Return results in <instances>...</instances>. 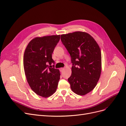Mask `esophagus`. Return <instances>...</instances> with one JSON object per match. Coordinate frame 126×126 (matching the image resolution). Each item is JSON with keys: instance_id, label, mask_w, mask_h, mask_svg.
I'll use <instances>...</instances> for the list:
<instances>
[{"instance_id": "esophagus-1", "label": "esophagus", "mask_w": 126, "mask_h": 126, "mask_svg": "<svg viewBox=\"0 0 126 126\" xmlns=\"http://www.w3.org/2000/svg\"><path fill=\"white\" fill-rule=\"evenodd\" d=\"M64 68H60V72H62L64 70Z\"/></svg>"}]
</instances>
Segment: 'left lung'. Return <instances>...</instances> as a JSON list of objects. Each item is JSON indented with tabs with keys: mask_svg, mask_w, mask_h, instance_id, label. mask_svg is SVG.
<instances>
[{
	"mask_svg": "<svg viewBox=\"0 0 126 126\" xmlns=\"http://www.w3.org/2000/svg\"><path fill=\"white\" fill-rule=\"evenodd\" d=\"M61 40L71 57L72 75L68 79L72 90L85 95L93 90L101 72V54L98 44L85 32L62 34Z\"/></svg>",
	"mask_w": 126,
	"mask_h": 126,
	"instance_id": "left-lung-1",
	"label": "left lung"
}]
</instances>
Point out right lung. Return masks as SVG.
<instances>
[{"instance_id":"1","label":"right lung","mask_w":126,"mask_h":126,"mask_svg":"<svg viewBox=\"0 0 126 126\" xmlns=\"http://www.w3.org/2000/svg\"><path fill=\"white\" fill-rule=\"evenodd\" d=\"M60 35L36 37L27 45L24 54V68L27 82L32 91L43 97L51 96L57 90L60 73L52 68V54Z\"/></svg>"}]
</instances>
